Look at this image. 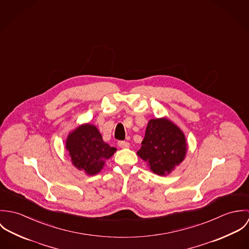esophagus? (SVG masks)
<instances>
[{"mask_svg": "<svg viewBox=\"0 0 249 249\" xmlns=\"http://www.w3.org/2000/svg\"><path fill=\"white\" fill-rule=\"evenodd\" d=\"M118 144L123 147V148H126V147H129V142H126V141H119Z\"/></svg>", "mask_w": 249, "mask_h": 249, "instance_id": "34e87169", "label": "esophagus"}]
</instances>
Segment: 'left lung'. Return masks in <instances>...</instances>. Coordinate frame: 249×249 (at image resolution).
<instances>
[{"label": "left lung", "mask_w": 249, "mask_h": 249, "mask_svg": "<svg viewBox=\"0 0 249 249\" xmlns=\"http://www.w3.org/2000/svg\"><path fill=\"white\" fill-rule=\"evenodd\" d=\"M186 150L185 136L176 124L167 119H153L137 153L154 174L166 176L183 161Z\"/></svg>", "instance_id": "8db88e82"}]
</instances>
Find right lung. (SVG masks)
<instances>
[{
    "mask_svg": "<svg viewBox=\"0 0 249 249\" xmlns=\"http://www.w3.org/2000/svg\"><path fill=\"white\" fill-rule=\"evenodd\" d=\"M66 148L74 167L85 171L89 176L98 174L103 169L105 161L116 151L115 147L104 142L97 127L89 124L80 125L70 133Z\"/></svg>",
    "mask_w": 249,
    "mask_h": 249,
    "instance_id": "add662e5",
    "label": "right lung"
}]
</instances>
